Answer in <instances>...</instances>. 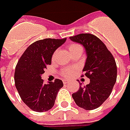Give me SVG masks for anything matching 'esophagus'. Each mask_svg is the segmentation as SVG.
<instances>
[{"mask_svg":"<svg viewBox=\"0 0 130 130\" xmlns=\"http://www.w3.org/2000/svg\"><path fill=\"white\" fill-rule=\"evenodd\" d=\"M62 82H63L64 84H67L68 83H69V81H68V80H62Z\"/></svg>","mask_w":130,"mask_h":130,"instance_id":"esophagus-1","label":"esophagus"}]
</instances>
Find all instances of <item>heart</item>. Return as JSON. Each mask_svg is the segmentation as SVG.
Instances as JSON below:
<instances>
[{
	"label": "heart",
	"instance_id": "1",
	"mask_svg": "<svg viewBox=\"0 0 130 130\" xmlns=\"http://www.w3.org/2000/svg\"><path fill=\"white\" fill-rule=\"evenodd\" d=\"M68 50L70 51V52L73 55L75 52L78 51H82V47L81 46L77 44V43H71L68 46ZM56 53L57 52L55 51L54 52V54L52 55V60H54L55 58V56H56ZM72 73V70L70 68H64L61 70L60 74L62 75V76H63L64 78H68L69 76H70V75Z\"/></svg>",
	"mask_w": 130,
	"mask_h": 130
}]
</instances>
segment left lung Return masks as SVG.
Wrapping results in <instances>:
<instances>
[{
	"mask_svg": "<svg viewBox=\"0 0 130 130\" xmlns=\"http://www.w3.org/2000/svg\"><path fill=\"white\" fill-rule=\"evenodd\" d=\"M70 39L80 43L86 49L87 59L83 69V75L90 79L89 84L80 86L72 94L79 107L93 110L99 107L108 99L116 80L117 68L111 52L99 38L93 34H80Z\"/></svg>",
	"mask_w": 130,
	"mask_h": 130,
	"instance_id": "8db88e82",
	"label": "left lung"
}]
</instances>
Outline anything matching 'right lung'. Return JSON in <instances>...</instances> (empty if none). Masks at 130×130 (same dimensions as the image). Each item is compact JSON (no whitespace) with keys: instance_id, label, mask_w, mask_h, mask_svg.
Instances as JSON below:
<instances>
[{"instance_id":"1","label":"right lung","mask_w":130,"mask_h":130,"mask_svg":"<svg viewBox=\"0 0 130 130\" xmlns=\"http://www.w3.org/2000/svg\"><path fill=\"white\" fill-rule=\"evenodd\" d=\"M67 38L44 39L30 44L16 66L14 81L21 99L31 110L43 112L52 108L57 94L63 86L60 79L44 84L41 75L51 65L54 52Z\"/></svg>"}]
</instances>
